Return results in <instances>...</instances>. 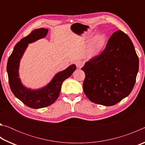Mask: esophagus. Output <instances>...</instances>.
I'll use <instances>...</instances> for the list:
<instances>
[{
    "mask_svg": "<svg viewBox=\"0 0 145 145\" xmlns=\"http://www.w3.org/2000/svg\"><path fill=\"white\" fill-rule=\"evenodd\" d=\"M75 65H76V67L77 68H80L83 67V65H84V63L81 61H77L75 62Z\"/></svg>",
    "mask_w": 145,
    "mask_h": 145,
    "instance_id": "esophagus-1",
    "label": "esophagus"
}]
</instances>
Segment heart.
Instances as JSON below:
<instances>
[{"mask_svg":"<svg viewBox=\"0 0 145 145\" xmlns=\"http://www.w3.org/2000/svg\"><path fill=\"white\" fill-rule=\"evenodd\" d=\"M89 43V52L91 55L97 56L105 48L107 42V37L105 34H99L93 36L89 34L86 38Z\"/></svg>","mask_w":145,"mask_h":145,"instance_id":"b5f03b06","label":"heart"}]
</instances>
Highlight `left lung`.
Here are the masks:
<instances>
[{
	"label": "left lung",
	"instance_id": "1",
	"mask_svg": "<svg viewBox=\"0 0 145 145\" xmlns=\"http://www.w3.org/2000/svg\"><path fill=\"white\" fill-rule=\"evenodd\" d=\"M83 89L91 101L111 106L131 93L139 70V59L132 41L117 31L104 50L85 63Z\"/></svg>",
	"mask_w": 145,
	"mask_h": 145
}]
</instances>
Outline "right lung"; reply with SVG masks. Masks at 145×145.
<instances>
[{"mask_svg": "<svg viewBox=\"0 0 145 145\" xmlns=\"http://www.w3.org/2000/svg\"><path fill=\"white\" fill-rule=\"evenodd\" d=\"M48 31V29L45 28L35 29L26 37L22 39L14 46L7 64V72L11 91L17 99L33 109L45 107L54 103L59 95L63 81L70 77L76 70L75 65H70L67 69L56 74L47 85L39 89H29L22 84L18 73L21 58L29 43L45 38Z\"/></svg>", "mask_w": 145, "mask_h": 145, "instance_id": "obj_1", "label": "right lung"}]
</instances>
